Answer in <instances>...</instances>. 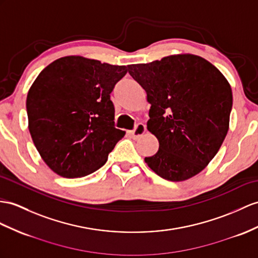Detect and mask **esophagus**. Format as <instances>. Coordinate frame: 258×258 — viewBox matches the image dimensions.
I'll list each match as a JSON object with an SVG mask.
<instances>
[{
    "label": "esophagus",
    "instance_id": "esophagus-1",
    "mask_svg": "<svg viewBox=\"0 0 258 258\" xmlns=\"http://www.w3.org/2000/svg\"><path fill=\"white\" fill-rule=\"evenodd\" d=\"M144 134H146V125H144L143 123H138L136 125L135 130L130 131V135L134 138V139H138V138L142 137Z\"/></svg>",
    "mask_w": 258,
    "mask_h": 258
}]
</instances>
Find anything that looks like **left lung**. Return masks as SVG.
Masks as SVG:
<instances>
[{
	"label": "left lung",
	"instance_id": "1",
	"mask_svg": "<svg viewBox=\"0 0 258 258\" xmlns=\"http://www.w3.org/2000/svg\"><path fill=\"white\" fill-rule=\"evenodd\" d=\"M151 105L147 128L159 150L144 161L160 177L183 181L215 158L228 134L231 85L209 61L191 53L172 54L128 66Z\"/></svg>",
	"mask_w": 258,
	"mask_h": 258
}]
</instances>
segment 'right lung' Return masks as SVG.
<instances>
[{"mask_svg": "<svg viewBox=\"0 0 258 258\" xmlns=\"http://www.w3.org/2000/svg\"><path fill=\"white\" fill-rule=\"evenodd\" d=\"M128 67L67 55L47 66L27 94L31 139L52 172L78 178L102 167L123 138L110 93Z\"/></svg>", "mask_w": 258, "mask_h": 258, "instance_id": "add662e5", "label": "right lung"}]
</instances>
